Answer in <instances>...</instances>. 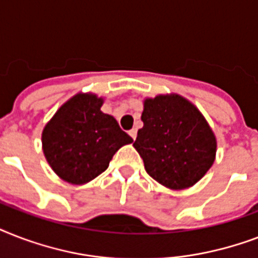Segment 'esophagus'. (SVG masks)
I'll use <instances>...</instances> for the list:
<instances>
[{
  "label": "esophagus",
  "mask_w": 258,
  "mask_h": 258,
  "mask_svg": "<svg viewBox=\"0 0 258 258\" xmlns=\"http://www.w3.org/2000/svg\"><path fill=\"white\" fill-rule=\"evenodd\" d=\"M128 134H130V137L133 138L134 141H135V139H137V130H135V128H134V130H130Z\"/></svg>",
  "instance_id": "obj_1"
}]
</instances>
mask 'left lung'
<instances>
[{"label": "left lung", "mask_w": 258, "mask_h": 258, "mask_svg": "<svg viewBox=\"0 0 258 258\" xmlns=\"http://www.w3.org/2000/svg\"><path fill=\"white\" fill-rule=\"evenodd\" d=\"M142 121L134 147L147 174L166 187H190L214 163V133L200 109L184 97L171 93L146 99Z\"/></svg>", "instance_id": "8db88e82"}]
</instances>
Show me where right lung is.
I'll return each instance as SVG.
<instances>
[{"label":"right lung","instance_id":"1","mask_svg":"<svg viewBox=\"0 0 258 258\" xmlns=\"http://www.w3.org/2000/svg\"><path fill=\"white\" fill-rule=\"evenodd\" d=\"M103 99L78 93L58 108L42 131V151L62 180L87 183L105 171L117 150L133 143L116 119L101 112Z\"/></svg>","mask_w":258,"mask_h":258}]
</instances>
